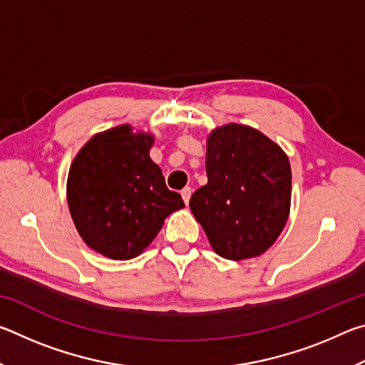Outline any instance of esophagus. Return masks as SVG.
Wrapping results in <instances>:
<instances>
[{
  "label": "esophagus",
  "instance_id": "obj_1",
  "mask_svg": "<svg viewBox=\"0 0 365 365\" xmlns=\"http://www.w3.org/2000/svg\"><path fill=\"white\" fill-rule=\"evenodd\" d=\"M182 197H183L185 205H188L190 197H191V188H190V187H185V188L182 190Z\"/></svg>",
  "mask_w": 365,
  "mask_h": 365
}]
</instances>
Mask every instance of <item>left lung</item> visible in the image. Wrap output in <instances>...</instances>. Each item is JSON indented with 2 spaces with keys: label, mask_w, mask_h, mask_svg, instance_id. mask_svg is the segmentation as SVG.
Masks as SVG:
<instances>
[{
  "label": "left lung",
  "mask_w": 365,
  "mask_h": 365,
  "mask_svg": "<svg viewBox=\"0 0 365 365\" xmlns=\"http://www.w3.org/2000/svg\"><path fill=\"white\" fill-rule=\"evenodd\" d=\"M207 183L190 200L219 256L230 261L267 251L285 227L292 168L282 148L256 128L227 123L207 138Z\"/></svg>",
  "instance_id": "left-lung-1"
}]
</instances>
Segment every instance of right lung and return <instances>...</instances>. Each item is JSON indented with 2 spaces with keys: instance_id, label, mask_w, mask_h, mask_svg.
<instances>
[{
  "instance_id": "add662e5",
  "label": "right lung",
  "mask_w": 365,
  "mask_h": 365,
  "mask_svg": "<svg viewBox=\"0 0 365 365\" xmlns=\"http://www.w3.org/2000/svg\"><path fill=\"white\" fill-rule=\"evenodd\" d=\"M151 133L119 125L96 133L78 151L67 177V205L83 242L125 261L141 255L165 217L185 207L150 158Z\"/></svg>"
}]
</instances>
